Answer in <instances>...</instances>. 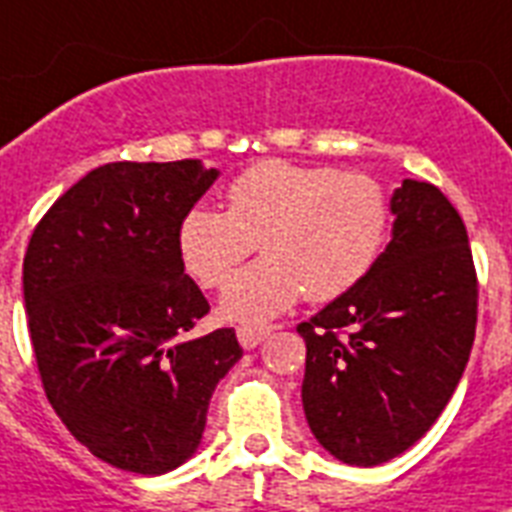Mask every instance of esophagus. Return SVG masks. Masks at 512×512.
<instances>
[{"mask_svg":"<svg viewBox=\"0 0 512 512\" xmlns=\"http://www.w3.org/2000/svg\"><path fill=\"white\" fill-rule=\"evenodd\" d=\"M272 335V327H264V324H240L238 327V340L246 350H253L256 345Z\"/></svg>","mask_w":512,"mask_h":512,"instance_id":"34e87169","label":"esophagus"}]
</instances>
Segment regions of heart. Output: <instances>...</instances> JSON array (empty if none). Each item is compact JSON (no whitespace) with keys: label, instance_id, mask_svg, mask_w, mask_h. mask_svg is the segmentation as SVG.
Here are the masks:
<instances>
[{"label":"heart","instance_id":"b5f03b06","mask_svg":"<svg viewBox=\"0 0 512 512\" xmlns=\"http://www.w3.org/2000/svg\"><path fill=\"white\" fill-rule=\"evenodd\" d=\"M390 198L361 172L264 159L227 188V211L190 206L177 253L204 287H222L256 248L259 264L227 285L222 316L261 322L308 301H335L374 269L390 235Z\"/></svg>","mask_w":512,"mask_h":512}]
</instances>
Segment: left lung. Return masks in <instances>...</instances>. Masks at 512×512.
Returning a JSON list of instances; mask_svg holds the SVG:
<instances>
[{"mask_svg": "<svg viewBox=\"0 0 512 512\" xmlns=\"http://www.w3.org/2000/svg\"><path fill=\"white\" fill-rule=\"evenodd\" d=\"M390 211L392 240L374 269L298 324L303 413L348 466L387 463L432 429L476 335L474 259L455 206L432 183L403 180Z\"/></svg>", "mask_w": 512, "mask_h": 512, "instance_id": "left-lung-1", "label": "left lung"}]
</instances>
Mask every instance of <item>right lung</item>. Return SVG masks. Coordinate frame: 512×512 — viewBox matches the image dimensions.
I'll return each mask as SVG.
<instances>
[{
	"mask_svg": "<svg viewBox=\"0 0 512 512\" xmlns=\"http://www.w3.org/2000/svg\"><path fill=\"white\" fill-rule=\"evenodd\" d=\"M217 177L201 159L104 164L54 201L25 251L46 398L80 445L122 471L183 466L243 356L235 329L190 335L209 303L177 253L180 219Z\"/></svg>",
	"mask_w": 512,
	"mask_h": 512,
	"instance_id": "right-lung-1",
	"label": "right lung"
}]
</instances>
